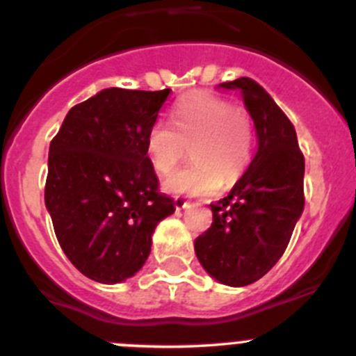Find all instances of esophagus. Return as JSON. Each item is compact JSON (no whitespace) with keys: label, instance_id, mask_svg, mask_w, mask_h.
I'll return each instance as SVG.
<instances>
[{"label":"esophagus","instance_id":"34e87169","mask_svg":"<svg viewBox=\"0 0 356 356\" xmlns=\"http://www.w3.org/2000/svg\"><path fill=\"white\" fill-rule=\"evenodd\" d=\"M188 206H191V202L185 201L181 195H176V197H175V208L176 209H187Z\"/></svg>","mask_w":356,"mask_h":356}]
</instances>
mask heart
Returning <instances> with one entry per match:
<instances>
[{"mask_svg":"<svg viewBox=\"0 0 356 356\" xmlns=\"http://www.w3.org/2000/svg\"><path fill=\"white\" fill-rule=\"evenodd\" d=\"M191 148L194 164L164 180L171 194L213 195L245 175L253 157V122L245 108L211 92H192L172 110V125L157 120L147 134V154L159 175H169Z\"/></svg>","mask_w":356,"mask_h":356,"instance_id":"heart-1","label":"heart"}]
</instances>
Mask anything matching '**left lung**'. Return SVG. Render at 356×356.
Returning a JSON list of instances; mask_svg holds the SVG:
<instances>
[{
	"label": "left lung",
	"mask_w": 356,
	"mask_h": 356,
	"mask_svg": "<svg viewBox=\"0 0 356 356\" xmlns=\"http://www.w3.org/2000/svg\"><path fill=\"white\" fill-rule=\"evenodd\" d=\"M239 89L255 122L257 152L227 197L213 202V223L194 241L201 266L223 285L257 282L282 259L304 209V155L296 127L255 80Z\"/></svg>",
	"instance_id": "1"
}]
</instances>
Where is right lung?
<instances>
[{
	"label": "right lung",
	"instance_id": "1",
	"mask_svg": "<svg viewBox=\"0 0 356 356\" xmlns=\"http://www.w3.org/2000/svg\"><path fill=\"white\" fill-rule=\"evenodd\" d=\"M171 89L101 90L67 111L50 141L45 204L70 262L99 283L143 267L155 227L175 213L159 191L147 134Z\"/></svg>",
	"mask_w": 356,
	"mask_h": 356
}]
</instances>
